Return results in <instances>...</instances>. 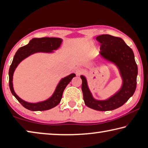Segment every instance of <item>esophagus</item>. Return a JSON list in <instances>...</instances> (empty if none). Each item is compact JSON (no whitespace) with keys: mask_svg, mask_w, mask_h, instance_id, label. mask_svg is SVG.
<instances>
[{"mask_svg":"<svg viewBox=\"0 0 148 148\" xmlns=\"http://www.w3.org/2000/svg\"><path fill=\"white\" fill-rule=\"evenodd\" d=\"M82 73V70L81 68H77L75 69V73L77 75H80Z\"/></svg>","mask_w":148,"mask_h":148,"instance_id":"1","label":"esophagus"}]
</instances>
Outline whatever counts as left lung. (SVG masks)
<instances>
[{
	"mask_svg": "<svg viewBox=\"0 0 148 148\" xmlns=\"http://www.w3.org/2000/svg\"><path fill=\"white\" fill-rule=\"evenodd\" d=\"M96 40L101 43L100 54L102 58L112 62L120 70L123 84L119 91L108 99L103 101L92 97L85 77L82 79V91L84 103L87 107L99 111L116 109L127 101L134 94L136 88L138 67L133 51L122 39L108 34L97 36Z\"/></svg>",
	"mask_w": 148,
	"mask_h": 148,
	"instance_id": "1",
	"label": "left lung"
}]
</instances>
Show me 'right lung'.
Masks as SVG:
<instances>
[{
  "instance_id": "right-lung-1",
  "label": "right lung",
  "mask_w": 148,
  "mask_h": 148,
  "mask_svg": "<svg viewBox=\"0 0 148 148\" xmlns=\"http://www.w3.org/2000/svg\"><path fill=\"white\" fill-rule=\"evenodd\" d=\"M62 41V39L58 38H33L32 40L30 41L28 44L21 47L18 49L15 53L9 69V86L12 94L14 95V97L18 100V101L27 109L32 111H43L49 110L56 107L60 102L64 90L66 88L67 85L76 75L75 73H72L62 79L58 83L54 94L49 99L42 102L30 103L26 102L21 99L14 92L12 81L13 75H14L15 69H16L18 64L23 60L29 56L31 54L36 53H40V52L52 53L53 50H56L60 46Z\"/></svg>"
}]
</instances>
